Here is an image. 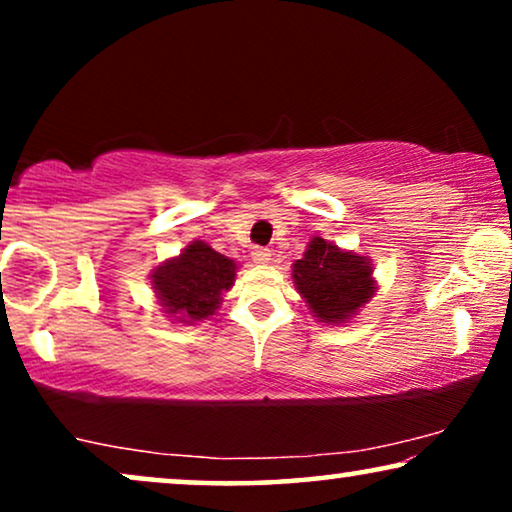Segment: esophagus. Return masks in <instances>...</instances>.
I'll return each instance as SVG.
<instances>
[{"label":"esophagus","instance_id":"34e87169","mask_svg":"<svg viewBox=\"0 0 512 512\" xmlns=\"http://www.w3.org/2000/svg\"><path fill=\"white\" fill-rule=\"evenodd\" d=\"M270 249H265V247H256L254 251H251V258H254V263H258V265H265V263H270Z\"/></svg>","mask_w":512,"mask_h":512}]
</instances>
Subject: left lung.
<instances>
[{"instance_id": "obj_1", "label": "left lung", "mask_w": 512, "mask_h": 512, "mask_svg": "<svg viewBox=\"0 0 512 512\" xmlns=\"http://www.w3.org/2000/svg\"><path fill=\"white\" fill-rule=\"evenodd\" d=\"M293 282L324 324H345L375 293L368 258L342 251L321 237H312L303 258L293 263Z\"/></svg>"}]
</instances>
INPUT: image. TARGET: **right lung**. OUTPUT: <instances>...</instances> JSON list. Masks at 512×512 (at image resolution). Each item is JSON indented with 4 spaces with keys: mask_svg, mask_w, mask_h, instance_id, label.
<instances>
[{
    "mask_svg": "<svg viewBox=\"0 0 512 512\" xmlns=\"http://www.w3.org/2000/svg\"><path fill=\"white\" fill-rule=\"evenodd\" d=\"M235 272L237 265L230 258L195 240L184 249V254L153 270L151 284L165 312L191 324L212 317L221 305L223 291L233 286Z\"/></svg>",
    "mask_w": 512,
    "mask_h": 512,
    "instance_id": "1",
    "label": "right lung"
}]
</instances>
